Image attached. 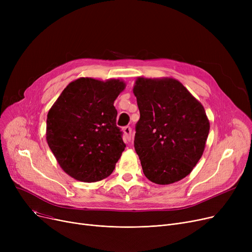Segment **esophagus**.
<instances>
[{
  "label": "esophagus",
  "instance_id": "1",
  "mask_svg": "<svg viewBox=\"0 0 252 252\" xmlns=\"http://www.w3.org/2000/svg\"><path fill=\"white\" fill-rule=\"evenodd\" d=\"M123 131H124V137H125L126 141L129 142L130 139H131V127L126 126L123 128Z\"/></svg>",
  "mask_w": 252,
  "mask_h": 252
}]
</instances>
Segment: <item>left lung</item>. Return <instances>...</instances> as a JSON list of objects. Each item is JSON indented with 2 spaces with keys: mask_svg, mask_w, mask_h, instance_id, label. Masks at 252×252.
<instances>
[{
  "mask_svg": "<svg viewBox=\"0 0 252 252\" xmlns=\"http://www.w3.org/2000/svg\"><path fill=\"white\" fill-rule=\"evenodd\" d=\"M133 91L140 110L134 146L145 177L158 185L184 179L199 161L208 137L203 106L174 78L139 77Z\"/></svg>",
  "mask_w": 252,
  "mask_h": 252,
  "instance_id": "obj_1",
  "label": "left lung"
}]
</instances>
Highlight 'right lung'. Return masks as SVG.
Wrapping results in <instances>:
<instances>
[{
    "mask_svg": "<svg viewBox=\"0 0 252 252\" xmlns=\"http://www.w3.org/2000/svg\"><path fill=\"white\" fill-rule=\"evenodd\" d=\"M126 85L81 77L66 87L47 117V142L66 174L98 182L112 174L126 148L113 103Z\"/></svg>",
    "mask_w": 252,
    "mask_h": 252,
    "instance_id": "obj_1",
    "label": "right lung"
}]
</instances>
